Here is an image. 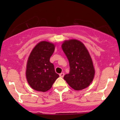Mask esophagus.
I'll use <instances>...</instances> for the list:
<instances>
[{"instance_id":"obj_1","label":"esophagus","mask_w":120,"mask_h":120,"mask_svg":"<svg viewBox=\"0 0 120 120\" xmlns=\"http://www.w3.org/2000/svg\"><path fill=\"white\" fill-rule=\"evenodd\" d=\"M59 75H60V77H63L64 75V72H61V73H60V74H59Z\"/></svg>"}]
</instances>
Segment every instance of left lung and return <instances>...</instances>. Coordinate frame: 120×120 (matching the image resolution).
<instances>
[{"label": "left lung", "instance_id": "8db88e82", "mask_svg": "<svg viewBox=\"0 0 120 120\" xmlns=\"http://www.w3.org/2000/svg\"><path fill=\"white\" fill-rule=\"evenodd\" d=\"M61 46L70 64V72L65 75L64 80L76 90L87 88L94 79L95 69L86 47L76 39L65 41Z\"/></svg>", "mask_w": 120, "mask_h": 120}]
</instances>
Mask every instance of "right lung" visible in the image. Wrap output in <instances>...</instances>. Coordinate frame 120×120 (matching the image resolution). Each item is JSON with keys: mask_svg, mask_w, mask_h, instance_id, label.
<instances>
[{"mask_svg": "<svg viewBox=\"0 0 120 120\" xmlns=\"http://www.w3.org/2000/svg\"><path fill=\"white\" fill-rule=\"evenodd\" d=\"M54 48L53 43L42 41L30 53L26 64V78L29 85L34 90L43 92L48 91L59 78L54 65L50 62Z\"/></svg>", "mask_w": 120, "mask_h": 120, "instance_id": "add662e5", "label": "right lung"}]
</instances>
